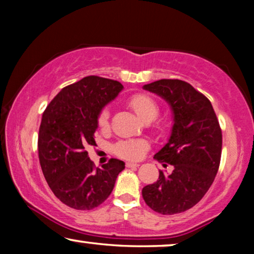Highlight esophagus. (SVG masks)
Listing matches in <instances>:
<instances>
[{
  "instance_id": "obj_1",
  "label": "esophagus",
  "mask_w": 254,
  "mask_h": 254,
  "mask_svg": "<svg viewBox=\"0 0 254 254\" xmlns=\"http://www.w3.org/2000/svg\"><path fill=\"white\" fill-rule=\"evenodd\" d=\"M126 166H127V168H137L138 164H137V163L128 162V163H126Z\"/></svg>"
}]
</instances>
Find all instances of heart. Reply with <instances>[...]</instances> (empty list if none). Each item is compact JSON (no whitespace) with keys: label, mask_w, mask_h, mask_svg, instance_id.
<instances>
[{"label":"heart","mask_w":254,"mask_h":254,"mask_svg":"<svg viewBox=\"0 0 254 254\" xmlns=\"http://www.w3.org/2000/svg\"><path fill=\"white\" fill-rule=\"evenodd\" d=\"M128 105L130 106V109L134 111L135 114L144 123H151L154 120H155L154 123H156V120H157L156 118L158 117L159 111H161L157 100L152 98L151 96L145 95V93H137V95L130 97L129 100H128ZM97 124H98L99 128H102V129H107L109 128L110 111L107 107H104V109L100 110ZM156 127L158 129H162L163 123H161V121L156 123ZM147 148L148 144L142 140H123L114 145V151L120 157L135 161V159L141 158L143 156Z\"/></svg>","instance_id":"1"}]
</instances>
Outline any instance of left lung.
I'll use <instances>...</instances> for the list:
<instances>
[{"label":"left lung","instance_id":"1","mask_svg":"<svg viewBox=\"0 0 254 254\" xmlns=\"http://www.w3.org/2000/svg\"><path fill=\"white\" fill-rule=\"evenodd\" d=\"M169 103L173 126L156 161L173 166L159 171L157 182L142 190L145 203L163 215L183 213L199 202L213 184L222 152V130L206 96L180 79H159L143 85Z\"/></svg>","mask_w":254,"mask_h":254}]
</instances>
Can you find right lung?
Wrapping results in <instances>:
<instances>
[{"mask_svg":"<svg viewBox=\"0 0 254 254\" xmlns=\"http://www.w3.org/2000/svg\"><path fill=\"white\" fill-rule=\"evenodd\" d=\"M123 88L113 79L86 76L62 89L44 111L38 136L40 166L52 192L68 207H98L125 169V163L117 158L96 169L85 150L96 145L100 110Z\"/></svg>","mask_w":254,"mask_h":254,"instance_id":"1","label":"right lung"}]
</instances>
